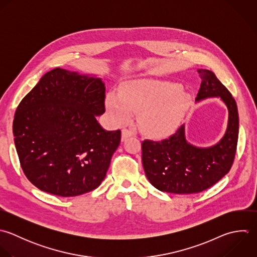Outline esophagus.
Listing matches in <instances>:
<instances>
[{
  "instance_id": "esophagus-1",
  "label": "esophagus",
  "mask_w": 257,
  "mask_h": 257,
  "mask_svg": "<svg viewBox=\"0 0 257 257\" xmlns=\"http://www.w3.org/2000/svg\"><path fill=\"white\" fill-rule=\"evenodd\" d=\"M131 136H133L132 131H130V130L127 129V128H123V129H122V141L126 140L127 138H129V137H131Z\"/></svg>"
}]
</instances>
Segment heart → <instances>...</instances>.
<instances>
[{
	"label": "heart",
	"instance_id": "heart-1",
	"mask_svg": "<svg viewBox=\"0 0 257 257\" xmlns=\"http://www.w3.org/2000/svg\"><path fill=\"white\" fill-rule=\"evenodd\" d=\"M190 98L174 82L149 79L133 80L106 96V109L111 121L120 125L138 112L140 127L149 134L163 137L179 126Z\"/></svg>",
	"mask_w": 257,
	"mask_h": 257
}]
</instances>
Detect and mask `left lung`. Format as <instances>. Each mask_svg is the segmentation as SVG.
Wrapping results in <instances>:
<instances>
[{"instance_id":"8db88e82","label":"left lung","mask_w":257,"mask_h":257,"mask_svg":"<svg viewBox=\"0 0 257 257\" xmlns=\"http://www.w3.org/2000/svg\"><path fill=\"white\" fill-rule=\"evenodd\" d=\"M200 89L196 101L220 97L228 109V124L223 138L208 148L186 141L184 125L161 141L142 142V164L149 182L158 190L175 194L198 193L226 175L234 161L239 118L237 105L226 87L209 70L199 69Z\"/></svg>"}]
</instances>
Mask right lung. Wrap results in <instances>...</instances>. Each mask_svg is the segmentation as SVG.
Masks as SVG:
<instances>
[{
  "instance_id": "add662e5",
  "label": "right lung",
  "mask_w": 257,
  "mask_h": 257,
  "mask_svg": "<svg viewBox=\"0 0 257 257\" xmlns=\"http://www.w3.org/2000/svg\"><path fill=\"white\" fill-rule=\"evenodd\" d=\"M105 112L101 79L61 68L46 73L20 102L13 122L24 174L40 190L73 197L104 180L121 131L97 121Z\"/></svg>"
}]
</instances>
